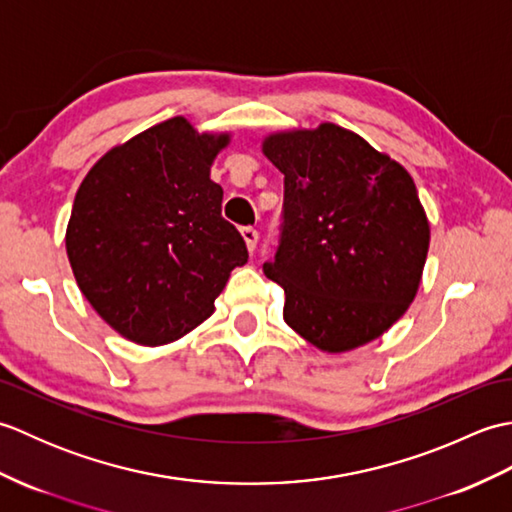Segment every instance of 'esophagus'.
I'll return each mask as SVG.
<instances>
[{"label":"esophagus","instance_id":"obj_1","mask_svg":"<svg viewBox=\"0 0 512 512\" xmlns=\"http://www.w3.org/2000/svg\"><path fill=\"white\" fill-rule=\"evenodd\" d=\"M242 237H244V242H246V248L250 250V253H253V250L257 248V242H259V233L255 231V228L246 226V228H242Z\"/></svg>","mask_w":512,"mask_h":512}]
</instances>
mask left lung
I'll return each instance as SVG.
<instances>
[{
    "mask_svg": "<svg viewBox=\"0 0 512 512\" xmlns=\"http://www.w3.org/2000/svg\"><path fill=\"white\" fill-rule=\"evenodd\" d=\"M284 173V224L268 279L286 292L284 321L328 354L378 339L416 299L429 220L400 162L334 123L268 134Z\"/></svg>",
    "mask_w": 512,
    "mask_h": 512,
    "instance_id": "1",
    "label": "left lung"
}]
</instances>
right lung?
I'll use <instances>...</instances> for the list:
<instances>
[{
  "instance_id": "obj_1",
  "label": "right lung",
  "mask_w": 512,
  "mask_h": 512,
  "mask_svg": "<svg viewBox=\"0 0 512 512\" xmlns=\"http://www.w3.org/2000/svg\"><path fill=\"white\" fill-rule=\"evenodd\" d=\"M228 143L231 134H200L173 116L107 151L76 191L65 231L74 279L127 341L182 339L211 317L231 270L248 262L211 180Z\"/></svg>"
}]
</instances>
